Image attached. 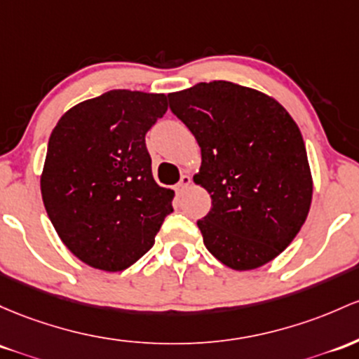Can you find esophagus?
<instances>
[{
  "mask_svg": "<svg viewBox=\"0 0 359 359\" xmlns=\"http://www.w3.org/2000/svg\"><path fill=\"white\" fill-rule=\"evenodd\" d=\"M189 186H191V177H189V175L180 177V180L177 182V186H175L177 194H180V192L186 191V189H189Z\"/></svg>",
  "mask_w": 359,
  "mask_h": 359,
  "instance_id": "34e87169",
  "label": "esophagus"
}]
</instances>
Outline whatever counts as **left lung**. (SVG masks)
<instances>
[{"label": "left lung", "instance_id": "1", "mask_svg": "<svg viewBox=\"0 0 359 359\" xmlns=\"http://www.w3.org/2000/svg\"><path fill=\"white\" fill-rule=\"evenodd\" d=\"M172 112L201 148L194 182L211 196L199 219L206 249L235 271L257 269L293 242L309 216L313 180L288 110L231 81L168 93Z\"/></svg>", "mask_w": 359, "mask_h": 359}]
</instances>
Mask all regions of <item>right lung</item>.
I'll return each mask as SVG.
<instances>
[{
    "label": "right lung",
    "instance_id": "obj_1",
    "mask_svg": "<svg viewBox=\"0 0 359 359\" xmlns=\"http://www.w3.org/2000/svg\"><path fill=\"white\" fill-rule=\"evenodd\" d=\"M167 109L163 93L110 90L71 107L50 133L42 201L62 243L90 267L128 269L173 211L144 143Z\"/></svg>",
    "mask_w": 359,
    "mask_h": 359
}]
</instances>
